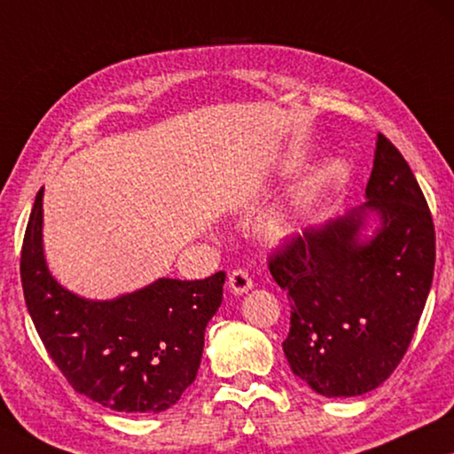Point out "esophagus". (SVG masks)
Instances as JSON below:
<instances>
[{"label":"esophagus","mask_w":454,"mask_h":454,"mask_svg":"<svg viewBox=\"0 0 454 454\" xmlns=\"http://www.w3.org/2000/svg\"><path fill=\"white\" fill-rule=\"evenodd\" d=\"M251 286H254V282H251V276L246 270H233L231 274H229V288H231L233 294H243V292H247Z\"/></svg>","instance_id":"esophagus-1"}]
</instances>
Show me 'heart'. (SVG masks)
Segmentation results:
<instances>
[{
  "label": "heart",
  "mask_w": 454,
  "mask_h": 454,
  "mask_svg": "<svg viewBox=\"0 0 454 454\" xmlns=\"http://www.w3.org/2000/svg\"><path fill=\"white\" fill-rule=\"evenodd\" d=\"M284 227H286V221H284V217H282V215H276V217L270 221V229H271V231H274V233H278V231H282V229H284Z\"/></svg>",
  "instance_id": "b5f03b06"
}]
</instances>
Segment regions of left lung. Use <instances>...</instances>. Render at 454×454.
<instances>
[{"instance_id": "left-lung-1", "label": "left lung", "mask_w": 454, "mask_h": 454, "mask_svg": "<svg viewBox=\"0 0 454 454\" xmlns=\"http://www.w3.org/2000/svg\"><path fill=\"white\" fill-rule=\"evenodd\" d=\"M367 203L343 219L292 235L268 268L288 290L290 333L282 343L300 380L326 397L372 392L406 355L434 276V223L400 150L378 134ZM369 207L373 240L358 243Z\"/></svg>"}]
</instances>
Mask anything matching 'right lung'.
I'll list each match as a JSON object with an SVG mask.
<instances>
[{"label":"right lung","mask_w":454,"mask_h":454,"mask_svg":"<svg viewBox=\"0 0 454 454\" xmlns=\"http://www.w3.org/2000/svg\"><path fill=\"white\" fill-rule=\"evenodd\" d=\"M24 300L42 343L74 392L117 412H162L197 378L225 271L162 278L134 294L93 302L54 280L42 254V188L20 257Z\"/></svg>","instance_id":"obj_1"}]
</instances>
